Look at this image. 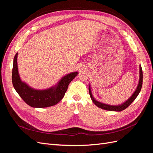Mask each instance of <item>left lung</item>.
<instances>
[{
    "instance_id": "obj_1",
    "label": "left lung",
    "mask_w": 153,
    "mask_h": 153,
    "mask_svg": "<svg viewBox=\"0 0 153 153\" xmlns=\"http://www.w3.org/2000/svg\"><path fill=\"white\" fill-rule=\"evenodd\" d=\"M142 80H143V73H142V69L141 66H140V78H139V82H138V86L137 87V89L134 92V93L133 95L129 98L127 101H125V102L121 105H109L107 104H105L103 103L99 102L97 100H96L94 97L92 96V94L91 93V86L90 85H89V94L91 96V98L92 101H93V103L98 106V107L101 108V109H104L106 110H110V111H117V112H120V111H122L124 109H126L127 107L130 105L133 101L136 99L137 96L139 94V92L141 90V88L142 86Z\"/></svg>"
}]
</instances>
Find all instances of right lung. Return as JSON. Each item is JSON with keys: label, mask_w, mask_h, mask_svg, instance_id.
Returning a JSON list of instances; mask_svg holds the SVG:
<instances>
[{"label": "right lung", "mask_w": 153, "mask_h": 153, "mask_svg": "<svg viewBox=\"0 0 153 153\" xmlns=\"http://www.w3.org/2000/svg\"><path fill=\"white\" fill-rule=\"evenodd\" d=\"M17 56L18 53L13 60V85L22 100L32 107L45 108L57 104L64 96L69 83L78 75V72L69 73L62 77L55 86L45 90H37L21 80L18 70Z\"/></svg>", "instance_id": "obj_1"}]
</instances>
